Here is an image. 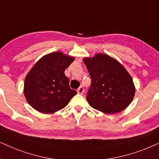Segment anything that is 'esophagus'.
<instances>
[{"label": "esophagus", "mask_w": 159, "mask_h": 159, "mask_svg": "<svg viewBox=\"0 0 159 159\" xmlns=\"http://www.w3.org/2000/svg\"><path fill=\"white\" fill-rule=\"evenodd\" d=\"M77 92H78V94H83L84 93V88L82 87V86H80V87L78 89Z\"/></svg>", "instance_id": "34e87169"}]
</instances>
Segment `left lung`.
I'll list each match as a JSON object with an SVG mask.
<instances>
[{"mask_svg":"<svg viewBox=\"0 0 159 159\" xmlns=\"http://www.w3.org/2000/svg\"><path fill=\"white\" fill-rule=\"evenodd\" d=\"M83 61L92 78V86L86 96L90 106L106 114L126 109L134 98L135 86L123 65L101 53L84 57Z\"/></svg>","mask_w":159,"mask_h":159,"instance_id":"left-lung-1","label":"left lung"}]
</instances>
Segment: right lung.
<instances>
[{
    "mask_svg": "<svg viewBox=\"0 0 159 159\" xmlns=\"http://www.w3.org/2000/svg\"><path fill=\"white\" fill-rule=\"evenodd\" d=\"M75 58L61 52L44 55L27 74L24 83L25 99L42 113H54L64 108L77 94L69 86L65 70Z\"/></svg>",
    "mask_w": 159,
    "mask_h": 159,
    "instance_id": "1",
    "label": "right lung"
}]
</instances>
